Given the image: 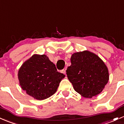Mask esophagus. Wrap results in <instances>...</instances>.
<instances>
[{
	"mask_svg": "<svg viewBox=\"0 0 124 124\" xmlns=\"http://www.w3.org/2000/svg\"><path fill=\"white\" fill-rule=\"evenodd\" d=\"M61 73H63V74H66V69H63L61 70Z\"/></svg>",
	"mask_w": 124,
	"mask_h": 124,
	"instance_id": "34e87169",
	"label": "esophagus"
}]
</instances>
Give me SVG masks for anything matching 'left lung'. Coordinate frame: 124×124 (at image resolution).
Returning <instances> with one entry per match:
<instances>
[{"mask_svg": "<svg viewBox=\"0 0 124 124\" xmlns=\"http://www.w3.org/2000/svg\"><path fill=\"white\" fill-rule=\"evenodd\" d=\"M70 62L66 74L75 91L86 98L100 94L109 77L104 61L94 53L84 51L73 54Z\"/></svg>", "mask_w": 124, "mask_h": 124, "instance_id": "obj_1", "label": "left lung"}]
</instances>
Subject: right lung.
Returning a JSON list of instances; mask_svg holds the SVG:
<instances>
[{"instance_id": "1", "label": "right lung", "mask_w": 124, "mask_h": 124, "mask_svg": "<svg viewBox=\"0 0 124 124\" xmlns=\"http://www.w3.org/2000/svg\"><path fill=\"white\" fill-rule=\"evenodd\" d=\"M17 76L22 89L40 101L54 95L65 77L57 71L46 55L38 54H34L22 65Z\"/></svg>"}]
</instances>
